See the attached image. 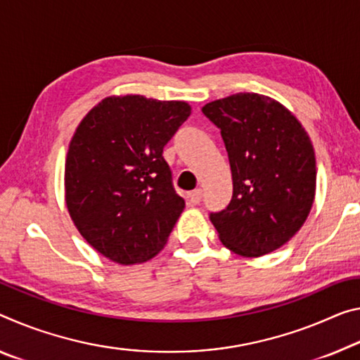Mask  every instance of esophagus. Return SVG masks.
<instances>
[{
	"label": "esophagus",
	"instance_id": "obj_1",
	"mask_svg": "<svg viewBox=\"0 0 360 360\" xmlns=\"http://www.w3.org/2000/svg\"><path fill=\"white\" fill-rule=\"evenodd\" d=\"M202 200V189H195L189 193V202L192 205H198Z\"/></svg>",
	"mask_w": 360,
	"mask_h": 360
}]
</instances>
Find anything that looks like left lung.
Masks as SVG:
<instances>
[{
	"instance_id": "8db88e82",
	"label": "left lung",
	"mask_w": 360,
	"mask_h": 360,
	"mask_svg": "<svg viewBox=\"0 0 360 360\" xmlns=\"http://www.w3.org/2000/svg\"><path fill=\"white\" fill-rule=\"evenodd\" d=\"M221 129L232 171V200L210 219L226 248L256 258L287 243L316 197V155L296 117L281 102L237 93L202 107Z\"/></svg>"
}]
</instances>
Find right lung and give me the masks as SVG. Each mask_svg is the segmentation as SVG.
<instances>
[{"mask_svg": "<svg viewBox=\"0 0 360 360\" xmlns=\"http://www.w3.org/2000/svg\"><path fill=\"white\" fill-rule=\"evenodd\" d=\"M191 110L184 101L110 96L75 129L65 158L67 210L110 261L139 264L167 243L186 203L162 153Z\"/></svg>", "mask_w": 360, "mask_h": 360, "instance_id": "1", "label": "right lung"}]
</instances>
